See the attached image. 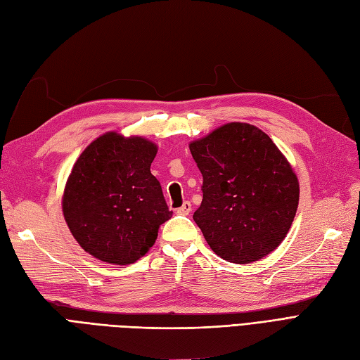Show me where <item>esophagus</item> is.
Here are the masks:
<instances>
[{"mask_svg":"<svg viewBox=\"0 0 360 360\" xmlns=\"http://www.w3.org/2000/svg\"><path fill=\"white\" fill-rule=\"evenodd\" d=\"M191 210H192V205H191V202L189 201H184L183 202V205L181 207H179V209L176 210L179 214H183V216H186V214H189L191 213Z\"/></svg>","mask_w":360,"mask_h":360,"instance_id":"1","label":"esophagus"}]
</instances>
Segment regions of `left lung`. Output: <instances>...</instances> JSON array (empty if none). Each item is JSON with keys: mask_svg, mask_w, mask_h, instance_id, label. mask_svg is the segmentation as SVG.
Instances as JSON below:
<instances>
[{"mask_svg": "<svg viewBox=\"0 0 360 360\" xmlns=\"http://www.w3.org/2000/svg\"><path fill=\"white\" fill-rule=\"evenodd\" d=\"M202 174L193 221L216 255L249 264L287 237L299 205V180L282 151L257 126L226 123L189 144Z\"/></svg>", "mask_w": 360, "mask_h": 360, "instance_id": "left-lung-1", "label": "left lung"}]
</instances>
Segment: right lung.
Listing matches in <instances>:
<instances>
[{"label": "right lung", "instance_id": "add662e5", "mask_svg": "<svg viewBox=\"0 0 360 360\" xmlns=\"http://www.w3.org/2000/svg\"><path fill=\"white\" fill-rule=\"evenodd\" d=\"M158 146L143 136L106 132L75 162L63 192L72 236L91 257L126 266L155 245L172 212L151 174Z\"/></svg>", "mask_w": 360, "mask_h": 360}]
</instances>
